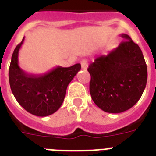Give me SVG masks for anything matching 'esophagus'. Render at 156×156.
Wrapping results in <instances>:
<instances>
[{"label": "esophagus", "mask_w": 156, "mask_h": 156, "mask_svg": "<svg viewBox=\"0 0 156 156\" xmlns=\"http://www.w3.org/2000/svg\"><path fill=\"white\" fill-rule=\"evenodd\" d=\"M81 66H82V69H87L88 67L87 61L85 60V59L82 60V61H81Z\"/></svg>", "instance_id": "34e87169"}]
</instances>
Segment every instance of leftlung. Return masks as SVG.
<instances>
[{"mask_svg": "<svg viewBox=\"0 0 156 156\" xmlns=\"http://www.w3.org/2000/svg\"><path fill=\"white\" fill-rule=\"evenodd\" d=\"M125 40L107 56L95 59L88 67L90 93L100 109L120 113L138 102L147 81V67L142 50L126 34Z\"/></svg>", "mask_w": 156, "mask_h": 156, "instance_id": "left-lung-1", "label": "left lung"}]
</instances>
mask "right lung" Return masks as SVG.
<instances>
[{
	"instance_id": "add662e5",
	"label": "right lung",
	"mask_w": 156,
	"mask_h": 156,
	"mask_svg": "<svg viewBox=\"0 0 156 156\" xmlns=\"http://www.w3.org/2000/svg\"><path fill=\"white\" fill-rule=\"evenodd\" d=\"M24 38L17 45L11 58L9 80L12 92L18 104L28 112L47 116L60 108L67 87L81 69L80 64L64 68L57 66L44 74L26 73L18 66V52Z\"/></svg>"
}]
</instances>
